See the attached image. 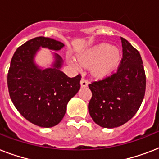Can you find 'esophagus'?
Segmentation results:
<instances>
[{"mask_svg": "<svg viewBox=\"0 0 159 159\" xmlns=\"http://www.w3.org/2000/svg\"><path fill=\"white\" fill-rule=\"evenodd\" d=\"M87 86H88V82H87V80L84 79V77H82V80H81V87H87Z\"/></svg>", "mask_w": 159, "mask_h": 159, "instance_id": "esophagus-1", "label": "esophagus"}]
</instances>
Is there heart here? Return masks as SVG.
<instances>
[{"label": "heart", "mask_w": 159, "mask_h": 159, "mask_svg": "<svg viewBox=\"0 0 159 159\" xmlns=\"http://www.w3.org/2000/svg\"><path fill=\"white\" fill-rule=\"evenodd\" d=\"M77 62L83 67H90L92 74L97 78L110 77L118 68L121 60L118 48L111 47L108 43H100L77 55ZM72 66L79 69V64L70 60Z\"/></svg>", "instance_id": "heart-1"}]
</instances>
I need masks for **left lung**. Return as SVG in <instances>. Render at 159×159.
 <instances>
[{
  "label": "left lung",
  "instance_id": "left-lung-1",
  "mask_svg": "<svg viewBox=\"0 0 159 159\" xmlns=\"http://www.w3.org/2000/svg\"><path fill=\"white\" fill-rule=\"evenodd\" d=\"M121 39L123 58L116 73L89 84L92 97L88 111L95 123L112 129L129 121L138 111L146 88L143 61L137 49Z\"/></svg>",
  "mask_w": 159,
  "mask_h": 159
}]
</instances>
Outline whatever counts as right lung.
Returning <instances> with one entry per match:
<instances>
[{
    "mask_svg": "<svg viewBox=\"0 0 159 159\" xmlns=\"http://www.w3.org/2000/svg\"><path fill=\"white\" fill-rule=\"evenodd\" d=\"M64 44L45 37H36L14 53L7 76L9 93L18 111L34 125L50 128L62 120L67 105L80 89L81 75L68 77L61 71L63 60L53 53L50 67H39L35 56L40 48L59 51Z\"/></svg>",
    "mask_w": 159,
    "mask_h": 159,
    "instance_id": "obj_1",
    "label": "right lung"
}]
</instances>
